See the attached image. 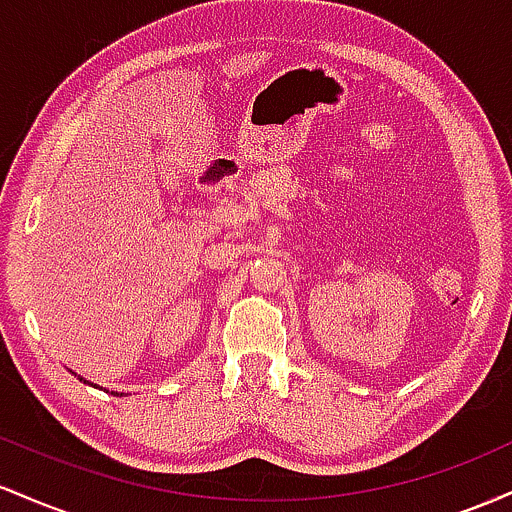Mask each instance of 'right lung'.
I'll return each instance as SVG.
<instances>
[{
    "mask_svg": "<svg viewBox=\"0 0 512 512\" xmlns=\"http://www.w3.org/2000/svg\"><path fill=\"white\" fill-rule=\"evenodd\" d=\"M79 380H84V378H79ZM84 383H86V380H84Z\"/></svg>",
    "mask_w": 512,
    "mask_h": 512,
    "instance_id": "add662e5",
    "label": "right lung"
}]
</instances>
